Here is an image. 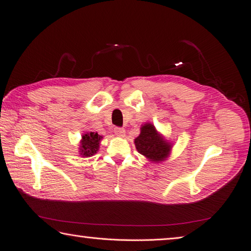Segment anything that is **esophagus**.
Here are the masks:
<instances>
[{"instance_id":"1","label":"esophagus","mask_w":251,"mask_h":251,"mask_svg":"<svg viewBox=\"0 0 251 251\" xmlns=\"http://www.w3.org/2000/svg\"><path fill=\"white\" fill-rule=\"evenodd\" d=\"M114 133H115L116 136H119V137H125V134H126V130L123 127H118L116 126L114 128Z\"/></svg>"}]
</instances>
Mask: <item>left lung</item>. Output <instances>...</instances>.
<instances>
[{"mask_svg":"<svg viewBox=\"0 0 251 251\" xmlns=\"http://www.w3.org/2000/svg\"><path fill=\"white\" fill-rule=\"evenodd\" d=\"M135 146L141 155L154 162L164 160L171 151V144L163 140L151 124L141 127L140 135L135 139Z\"/></svg>","mask_w":251,"mask_h":251,"instance_id":"left-lung-1","label":"left lung"}]
</instances>
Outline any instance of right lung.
Wrapping results in <instances>:
<instances>
[{"label": "right lung", "instance_id": "right-lung-1", "mask_svg": "<svg viewBox=\"0 0 251 251\" xmlns=\"http://www.w3.org/2000/svg\"><path fill=\"white\" fill-rule=\"evenodd\" d=\"M102 137L97 133H87L82 135V140L80 142V155L92 156L100 148V141Z\"/></svg>", "mask_w": 251, "mask_h": 251}]
</instances>
